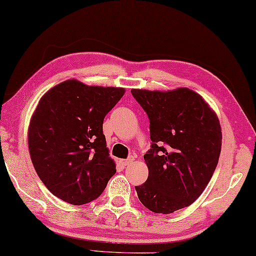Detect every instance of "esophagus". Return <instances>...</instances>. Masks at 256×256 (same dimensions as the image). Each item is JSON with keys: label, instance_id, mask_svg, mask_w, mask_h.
Masks as SVG:
<instances>
[{"label": "esophagus", "instance_id": "1", "mask_svg": "<svg viewBox=\"0 0 256 256\" xmlns=\"http://www.w3.org/2000/svg\"><path fill=\"white\" fill-rule=\"evenodd\" d=\"M132 158H129V159H126V160H121L120 161V164H122V166L124 167H127V166H129V164H130L132 162Z\"/></svg>", "mask_w": 256, "mask_h": 256}]
</instances>
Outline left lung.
I'll list each match as a JSON object with an SVG mask.
<instances>
[{"mask_svg": "<svg viewBox=\"0 0 256 256\" xmlns=\"http://www.w3.org/2000/svg\"><path fill=\"white\" fill-rule=\"evenodd\" d=\"M132 94L148 116L152 140L144 156L148 178L135 186L137 196L153 213H174L194 202L214 174L222 145L220 121L188 88Z\"/></svg>", "mask_w": 256, "mask_h": 256, "instance_id": "obj_1", "label": "left lung"}]
</instances>
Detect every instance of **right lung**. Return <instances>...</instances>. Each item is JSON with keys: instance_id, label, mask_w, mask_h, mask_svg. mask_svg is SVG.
<instances>
[{"instance_id": "obj_1", "label": "right lung", "mask_w": 256, "mask_h": 256, "mask_svg": "<svg viewBox=\"0 0 256 256\" xmlns=\"http://www.w3.org/2000/svg\"><path fill=\"white\" fill-rule=\"evenodd\" d=\"M124 88L68 80L38 102L28 128L33 166L51 194L72 205L98 198L116 174L103 134L105 116Z\"/></svg>"}]
</instances>
